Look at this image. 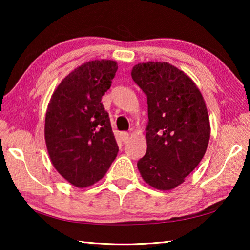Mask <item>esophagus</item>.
I'll return each mask as SVG.
<instances>
[{
	"mask_svg": "<svg viewBox=\"0 0 250 250\" xmlns=\"http://www.w3.org/2000/svg\"><path fill=\"white\" fill-rule=\"evenodd\" d=\"M119 137H120V139H121V141L125 142V141L129 139V133H128V132H120Z\"/></svg>",
	"mask_w": 250,
	"mask_h": 250,
	"instance_id": "1",
	"label": "esophagus"
}]
</instances>
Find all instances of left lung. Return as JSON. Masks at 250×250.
<instances>
[{
	"label": "left lung",
	"mask_w": 250,
	"mask_h": 250,
	"mask_svg": "<svg viewBox=\"0 0 250 250\" xmlns=\"http://www.w3.org/2000/svg\"><path fill=\"white\" fill-rule=\"evenodd\" d=\"M131 76L146 95L149 117L147 147L138 168L152 188L173 189L198 166L208 146L204 98L195 83L168 62L138 64Z\"/></svg>",
	"instance_id": "obj_1"
}]
</instances>
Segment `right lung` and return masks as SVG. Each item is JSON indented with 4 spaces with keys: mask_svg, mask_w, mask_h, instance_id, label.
Listing matches in <instances>:
<instances>
[{
    "mask_svg": "<svg viewBox=\"0 0 250 250\" xmlns=\"http://www.w3.org/2000/svg\"><path fill=\"white\" fill-rule=\"evenodd\" d=\"M115 61L87 62L55 89L45 118V141L54 167L76 188L103 179L119 147L101 98L115 78Z\"/></svg>",
    "mask_w": 250,
    "mask_h": 250,
    "instance_id": "add662e5",
    "label": "right lung"
}]
</instances>
